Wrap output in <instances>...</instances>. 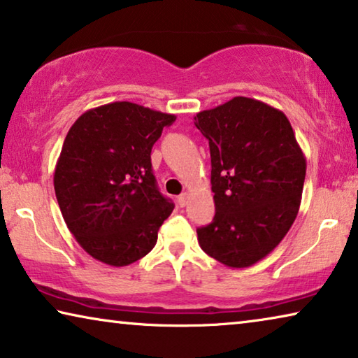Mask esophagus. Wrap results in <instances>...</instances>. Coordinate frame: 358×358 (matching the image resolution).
Returning <instances> with one entry per match:
<instances>
[{
  "label": "esophagus",
  "instance_id": "obj_1",
  "mask_svg": "<svg viewBox=\"0 0 358 358\" xmlns=\"http://www.w3.org/2000/svg\"><path fill=\"white\" fill-rule=\"evenodd\" d=\"M187 200H189V196H187V194L179 195V196H178V205H179L180 208H184V206L187 205Z\"/></svg>",
  "mask_w": 358,
  "mask_h": 358
}]
</instances>
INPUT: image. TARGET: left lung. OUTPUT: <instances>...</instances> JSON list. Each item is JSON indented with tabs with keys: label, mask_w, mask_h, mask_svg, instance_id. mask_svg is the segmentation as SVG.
<instances>
[{
	"label": "left lung",
	"mask_w": 358,
	"mask_h": 358,
	"mask_svg": "<svg viewBox=\"0 0 358 358\" xmlns=\"http://www.w3.org/2000/svg\"><path fill=\"white\" fill-rule=\"evenodd\" d=\"M210 142L213 222L196 229L208 256L234 268L273 251L298 216L306 157L287 115L250 97L196 113Z\"/></svg>",
	"instance_id": "8db88e82"
}]
</instances>
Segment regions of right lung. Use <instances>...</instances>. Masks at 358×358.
I'll return each instance as SVG.
<instances>
[{"label":"right lung","mask_w":358,"mask_h":358,"mask_svg":"<svg viewBox=\"0 0 358 358\" xmlns=\"http://www.w3.org/2000/svg\"><path fill=\"white\" fill-rule=\"evenodd\" d=\"M176 115L113 102L85 112L65 137L54 171L64 221L81 248L113 267L152 251L174 203L158 190L152 147Z\"/></svg>","instance_id":"right-lung-1"}]
</instances>
